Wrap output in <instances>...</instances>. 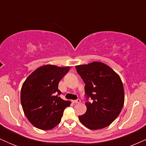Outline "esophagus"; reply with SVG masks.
Here are the masks:
<instances>
[{
	"label": "esophagus",
	"mask_w": 146,
	"mask_h": 146,
	"mask_svg": "<svg viewBox=\"0 0 146 146\" xmlns=\"http://www.w3.org/2000/svg\"><path fill=\"white\" fill-rule=\"evenodd\" d=\"M80 102H81V101H80V99H78V100H73V101H72V102H73V104H78V103H80Z\"/></svg>",
	"instance_id": "1"
}]
</instances>
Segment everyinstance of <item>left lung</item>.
I'll list each match as a JSON object with an SVG mask.
<instances>
[{"instance_id": "obj_1", "label": "left lung", "mask_w": 146, "mask_h": 146, "mask_svg": "<svg viewBox=\"0 0 146 146\" xmlns=\"http://www.w3.org/2000/svg\"><path fill=\"white\" fill-rule=\"evenodd\" d=\"M85 83L86 112L79 116L86 128L99 130L109 125L121 113L124 89L121 78L110 66L100 62L75 66ZM88 98L92 100L88 101Z\"/></svg>"}]
</instances>
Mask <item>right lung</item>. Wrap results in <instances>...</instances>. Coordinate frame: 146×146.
<instances>
[{
	"mask_svg": "<svg viewBox=\"0 0 146 146\" xmlns=\"http://www.w3.org/2000/svg\"><path fill=\"white\" fill-rule=\"evenodd\" d=\"M70 69L47 64L35 70L21 88V101L25 116L37 128L48 130L61 121L64 110L71 102L60 97L58 84Z\"/></svg>",
	"mask_w": 146,
	"mask_h": 146,
	"instance_id": "1",
	"label": "right lung"
}]
</instances>
